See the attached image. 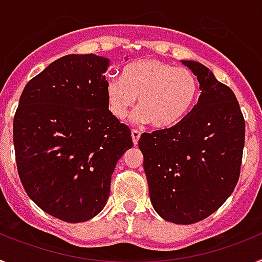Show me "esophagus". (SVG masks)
Instances as JSON below:
<instances>
[{"label": "esophagus", "mask_w": 262, "mask_h": 262, "mask_svg": "<svg viewBox=\"0 0 262 262\" xmlns=\"http://www.w3.org/2000/svg\"><path fill=\"white\" fill-rule=\"evenodd\" d=\"M140 135H142V133L140 131H138V129H133L131 131V136H133V142L134 144H138L139 143V139H140Z\"/></svg>", "instance_id": "34e87169"}]
</instances>
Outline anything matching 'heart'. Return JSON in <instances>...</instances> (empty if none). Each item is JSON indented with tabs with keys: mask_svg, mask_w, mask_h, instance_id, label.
Listing matches in <instances>:
<instances>
[{
	"mask_svg": "<svg viewBox=\"0 0 262 262\" xmlns=\"http://www.w3.org/2000/svg\"><path fill=\"white\" fill-rule=\"evenodd\" d=\"M105 94L115 119H126L138 98V122L169 128L185 119L194 107L198 81L186 68H176L157 59H142L127 64L120 72V80L110 78Z\"/></svg>",
	"mask_w": 262,
	"mask_h": 262,
	"instance_id": "b5f03b06",
	"label": "heart"
}]
</instances>
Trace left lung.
I'll list each match as a JSON object with an SVG mask.
<instances>
[{
    "label": "left lung",
    "mask_w": 262,
    "mask_h": 262,
    "mask_svg": "<svg viewBox=\"0 0 262 262\" xmlns=\"http://www.w3.org/2000/svg\"><path fill=\"white\" fill-rule=\"evenodd\" d=\"M200 81L198 103L178 124L144 133V156L155 211L176 224L203 221L232 194L240 176L245 120L232 90L201 62L184 60Z\"/></svg>",
    "instance_id": "obj_1"
}]
</instances>
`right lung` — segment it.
<instances>
[{"label": "right lung", "mask_w": 262, "mask_h": 262, "mask_svg": "<svg viewBox=\"0 0 262 262\" xmlns=\"http://www.w3.org/2000/svg\"><path fill=\"white\" fill-rule=\"evenodd\" d=\"M110 60L67 55L27 82L13 122L18 174L43 211L68 223L102 211L118 160L133 148L131 129L110 114Z\"/></svg>", "instance_id": "add662e5"}]
</instances>
